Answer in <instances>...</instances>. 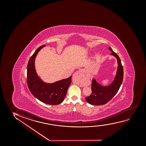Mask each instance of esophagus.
<instances>
[{"mask_svg":"<svg viewBox=\"0 0 146 146\" xmlns=\"http://www.w3.org/2000/svg\"><path fill=\"white\" fill-rule=\"evenodd\" d=\"M74 76H77L80 79L81 81H86V79L87 78V76L85 75L82 71H78L75 72L73 74V77H74Z\"/></svg>","mask_w":146,"mask_h":146,"instance_id":"esophagus-1","label":"esophagus"}]
</instances>
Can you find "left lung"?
Returning <instances> with one entry per match:
<instances>
[{"mask_svg": "<svg viewBox=\"0 0 146 146\" xmlns=\"http://www.w3.org/2000/svg\"><path fill=\"white\" fill-rule=\"evenodd\" d=\"M109 49L112 51L111 55L115 57L117 60L118 67L116 76L113 82L108 86H103L97 82L94 78L92 80V93L90 96L85 98L89 104L93 105H102L106 104L117 94L123 82L124 71L120 58L110 47H109Z\"/></svg>", "mask_w": 146, "mask_h": 146, "instance_id": "8db88e82", "label": "left lung"}]
</instances>
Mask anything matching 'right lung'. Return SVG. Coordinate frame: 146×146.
Masks as SVG:
<instances>
[{
    "mask_svg": "<svg viewBox=\"0 0 146 146\" xmlns=\"http://www.w3.org/2000/svg\"><path fill=\"white\" fill-rule=\"evenodd\" d=\"M45 46L43 45L37 48L29 59L27 70V85L35 98L45 104L55 105L63 101L71 83L72 76L53 83H47L41 80L36 73L35 60L39 51Z\"/></svg>",
    "mask_w": 146,
    "mask_h": 146,
    "instance_id": "right-lung-1",
    "label": "right lung"
}]
</instances>
